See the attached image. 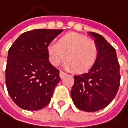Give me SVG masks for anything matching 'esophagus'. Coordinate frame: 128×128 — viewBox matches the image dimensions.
Instances as JSON below:
<instances>
[{
    "label": "esophagus",
    "instance_id": "1",
    "mask_svg": "<svg viewBox=\"0 0 128 128\" xmlns=\"http://www.w3.org/2000/svg\"><path fill=\"white\" fill-rule=\"evenodd\" d=\"M66 75V74L64 73V72H60V78L62 79V78H64V77Z\"/></svg>",
    "mask_w": 128,
    "mask_h": 128
}]
</instances>
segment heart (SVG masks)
Returning a JSON list of instances; mask_svg holds the SVG:
<instances>
[{
	"instance_id": "heart-1",
	"label": "heart",
	"mask_w": 128,
	"mask_h": 128,
	"mask_svg": "<svg viewBox=\"0 0 128 128\" xmlns=\"http://www.w3.org/2000/svg\"><path fill=\"white\" fill-rule=\"evenodd\" d=\"M50 62L58 66L66 59L68 68H74L77 72H85L95 64L98 56L96 43L83 36L70 33L64 36L58 42H51L47 46Z\"/></svg>"
}]
</instances>
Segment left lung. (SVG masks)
I'll return each mask as SVG.
<instances>
[{"label": "left lung", "instance_id": "1", "mask_svg": "<svg viewBox=\"0 0 128 128\" xmlns=\"http://www.w3.org/2000/svg\"><path fill=\"white\" fill-rule=\"evenodd\" d=\"M98 48L97 59L88 72L74 76L72 98L76 107L96 112L106 107L118 92L120 64L116 50L101 35L89 32Z\"/></svg>", "mask_w": 128, "mask_h": 128}]
</instances>
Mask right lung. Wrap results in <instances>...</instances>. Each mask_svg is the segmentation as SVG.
Here are the masks:
<instances>
[{"label": "right lung", "mask_w": 128, "mask_h": 128, "mask_svg": "<svg viewBox=\"0 0 128 128\" xmlns=\"http://www.w3.org/2000/svg\"><path fill=\"white\" fill-rule=\"evenodd\" d=\"M62 29H34L22 34L8 50V92L17 106L39 110L50 102L60 70L49 61L47 46Z\"/></svg>", "instance_id": "1"}]
</instances>
